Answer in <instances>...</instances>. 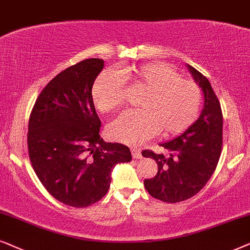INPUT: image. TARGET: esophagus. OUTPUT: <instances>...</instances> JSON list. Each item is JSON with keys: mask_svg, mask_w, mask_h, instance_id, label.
<instances>
[{"mask_svg": "<svg viewBox=\"0 0 250 250\" xmlns=\"http://www.w3.org/2000/svg\"><path fill=\"white\" fill-rule=\"evenodd\" d=\"M131 154H132V158H134V159H141L142 158L141 149L137 148V147H131Z\"/></svg>", "mask_w": 250, "mask_h": 250, "instance_id": "obj_1", "label": "esophagus"}]
</instances>
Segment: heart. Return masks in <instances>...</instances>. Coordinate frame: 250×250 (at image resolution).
I'll list each match as a JSON object with an SVG mask.
<instances>
[{"instance_id":"heart-1","label":"heart","mask_w":250,"mask_h":250,"mask_svg":"<svg viewBox=\"0 0 250 250\" xmlns=\"http://www.w3.org/2000/svg\"><path fill=\"white\" fill-rule=\"evenodd\" d=\"M122 79L104 72L96 79L91 98L99 111H116L125 103L124 81L144 90L138 101L139 111L123 113L108 125V135L125 144H139L155 134L164 137L185 131L195 121L202 102L200 86L181 78L170 66L151 62L128 67Z\"/></svg>"}]
</instances>
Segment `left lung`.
I'll return each mask as SVG.
<instances>
[{
  "mask_svg": "<svg viewBox=\"0 0 250 250\" xmlns=\"http://www.w3.org/2000/svg\"><path fill=\"white\" fill-rule=\"evenodd\" d=\"M188 67L204 92L200 116L181 136L160 144L166 153L142 152L158 164V174L145 179V188L153 198L170 204L188 200L207 184L218 164L223 144V114L217 96L206 76L192 66Z\"/></svg>",
  "mask_w": 250,
  "mask_h": 250,
  "instance_id": "left-lung-1",
  "label": "left lung"
}]
</instances>
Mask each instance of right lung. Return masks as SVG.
<instances>
[{
	"label": "right lung",
	"instance_id": "obj_1",
	"mask_svg": "<svg viewBox=\"0 0 250 250\" xmlns=\"http://www.w3.org/2000/svg\"><path fill=\"white\" fill-rule=\"evenodd\" d=\"M104 61L85 59L55 76L36 99L28 122V154L46 191L62 204L101 200L115 165L129 162L128 146L101 138L91 89Z\"/></svg>",
	"mask_w": 250,
	"mask_h": 250
}]
</instances>
